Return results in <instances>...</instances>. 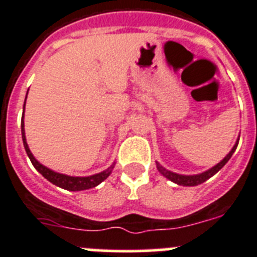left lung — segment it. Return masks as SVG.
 Instances as JSON below:
<instances>
[{"mask_svg": "<svg viewBox=\"0 0 257 257\" xmlns=\"http://www.w3.org/2000/svg\"><path fill=\"white\" fill-rule=\"evenodd\" d=\"M238 142H239V140L235 142V145H234V148L231 149V152L228 153L225 158L219 162L218 165H215L214 167L209 169L208 171L201 172V174H197V175H180V174H176V172H172V171H169V170H166L163 166L159 165L158 162H157V169H158V171L161 172L162 175L165 176V178H167L169 180H171V182L176 183V184L184 185V187H195V185L201 184V183L206 182L209 178H212L213 175H215V174H217V172H218L219 170H221L222 167L226 165V163H227L228 159L231 158V155L234 154L235 149H236V146H238Z\"/></svg>", "mask_w": 257, "mask_h": 257, "instance_id": "left-lung-1", "label": "left lung"}]
</instances>
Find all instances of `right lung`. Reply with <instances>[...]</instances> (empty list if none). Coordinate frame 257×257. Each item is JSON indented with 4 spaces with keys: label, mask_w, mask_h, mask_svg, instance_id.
<instances>
[{
    "label": "right lung",
    "mask_w": 257,
    "mask_h": 257,
    "mask_svg": "<svg viewBox=\"0 0 257 257\" xmlns=\"http://www.w3.org/2000/svg\"><path fill=\"white\" fill-rule=\"evenodd\" d=\"M27 98V95H26ZM26 104V102H25ZM23 113H25V105H23ZM21 128H22V140H23V145H25L26 153L29 155L30 161L34 165L36 170H38L43 176H44L48 182H51L52 184L57 185L60 188L68 189V191H83V189H90L96 187L98 184L105 180V179L108 178L109 174L112 172V169H113V166L115 163L108 167L104 171L99 172V174H95V175L91 176H69L65 175V174H60V172H55L52 171L51 169L48 167H45L43 166L40 162H38L35 159V157L32 155V153L30 152L29 145H27V141H26V135H25V121H23V116H22V124H21Z\"/></svg>",
    "instance_id": "1"
}]
</instances>
